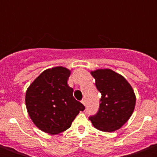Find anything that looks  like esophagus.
I'll list each match as a JSON object with an SVG mask.
<instances>
[{
  "label": "esophagus",
  "instance_id": "obj_1",
  "mask_svg": "<svg viewBox=\"0 0 157 157\" xmlns=\"http://www.w3.org/2000/svg\"><path fill=\"white\" fill-rule=\"evenodd\" d=\"M81 102L83 104V105H85V106H86V100H85V99H82V100Z\"/></svg>",
  "mask_w": 157,
  "mask_h": 157
}]
</instances>
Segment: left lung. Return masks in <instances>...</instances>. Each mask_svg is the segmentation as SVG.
<instances>
[{
	"mask_svg": "<svg viewBox=\"0 0 157 157\" xmlns=\"http://www.w3.org/2000/svg\"><path fill=\"white\" fill-rule=\"evenodd\" d=\"M90 73L101 98L98 113L89 119L96 129L113 132L121 128L132 116L135 94L125 78L114 71L97 69Z\"/></svg>",
	"mask_w": 157,
	"mask_h": 157,
	"instance_id": "left-lung-1",
	"label": "left lung"
}]
</instances>
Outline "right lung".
I'll use <instances>...</instances> for the list:
<instances>
[{"label": "right lung", "instance_id": "1", "mask_svg": "<svg viewBox=\"0 0 157 157\" xmlns=\"http://www.w3.org/2000/svg\"><path fill=\"white\" fill-rule=\"evenodd\" d=\"M69 69L61 66L41 72L27 88L25 102L28 115L37 128L57 134L69 128L85 107L73 97L67 84Z\"/></svg>", "mask_w": 157, "mask_h": 157}]
</instances>
